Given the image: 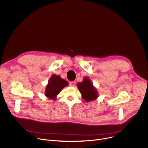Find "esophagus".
Wrapping results in <instances>:
<instances>
[{
	"label": "esophagus",
	"mask_w": 148,
	"mask_h": 148,
	"mask_svg": "<svg viewBox=\"0 0 148 148\" xmlns=\"http://www.w3.org/2000/svg\"><path fill=\"white\" fill-rule=\"evenodd\" d=\"M69 85H70V87H74V86L75 85V82H74V81H71V82H70Z\"/></svg>",
	"instance_id": "esophagus-1"
}]
</instances>
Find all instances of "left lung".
I'll list each match as a JSON object with an SVG mask.
<instances>
[{"instance_id": "1", "label": "left lung", "mask_w": 148, "mask_h": 148, "mask_svg": "<svg viewBox=\"0 0 148 148\" xmlns=\"http://www.w3.org/2000/svg\"><path fill=\"white\" fill-rule=\"evenodd\" d=\"M77 86L82 95V98L85 101L90 102L98 98V91L88 77H84L83 81L78 82Z\"/></svg>"}]
</instances>
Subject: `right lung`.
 Returning a JSON list of instances; mask_svg holds the SVG:
<instances>
[{
	"mask_svg": "<svg viewBox=\"0 0 148 148\" xmlns=\"http://www.w3.org/2000/svg\"><path fill=\"white\" fill-rule=\"evenodd\" d=\"M69 86V82L61 78L59 75L53 74L48 81L45 89V96L55 100L57 95L65 87Z\"/></svg>",
	"mask_w": 148,
	"mask_h": 148,
	"instance_id": "right-lung-1",
	"label": "right lung"
}]
</instances>
